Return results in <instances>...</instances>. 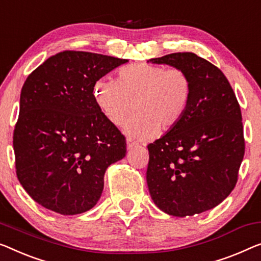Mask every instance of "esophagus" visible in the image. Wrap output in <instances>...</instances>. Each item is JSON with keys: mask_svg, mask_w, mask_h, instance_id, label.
<instances>
[{"mask_svg": "<svg viewBox=\"0 0 261 261\" xmlns=\"http://www.w3.org/2000/svg\"><path fill=\"white\" fill-rule=\"evenodd\" d=\"M126 144H127V149H132V147H135V146L138 145V142L134 141V139H132V138H127L126 139Z\"/></svg>", "mask_w": 261, "mask_h": 261, "instance_id": "esophagus-1", "label": "esophagus"}]
</instances>
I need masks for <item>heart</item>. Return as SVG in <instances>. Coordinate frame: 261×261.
<instances>
[{"label": "heart", "instance_id": "obj_1", "mask_svg": "<svg viewBox=\"0 0 261 261\" xmlns=\"http://www.w3.org/2000/svg\"><path fill=\"white\" fill-rule=\"evenodd\" d=\"M191 81L184 70L161 65L134 64L118 72V81L99 79L93 87L97 106L115 125H122L132 111L137 115L125 124V132L146 139L180 122L191 99Z\"/></svg>", "mask_w": 261, "mask_h": 261}]
</instances>
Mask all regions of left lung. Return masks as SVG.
<instances>
[{
  "label": "left lung",
  "instance_id": "8db88e82",
  "mask_svg": "<svg viewBox=\"0 0 261 261\" xmlns=\"http://www.w3.org/2000/svg\"><path fill=\"white\" fill-rule=\"evenodd\" d=\"M184 70L191 99L180 122L147 145L153 203L174 217L199 215L234 189L245 153L242 111L221 70L193 53L147 61Z\"/></svg>",
  "mask_w": 261,
  "mask_h": 261
}]
</instances>
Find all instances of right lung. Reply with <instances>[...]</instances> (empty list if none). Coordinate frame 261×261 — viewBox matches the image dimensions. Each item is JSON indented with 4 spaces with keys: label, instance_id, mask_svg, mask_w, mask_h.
<instances>
[{
    "label": "right lung",
    "instance_id": "obj_1",
    "mask_svg": "<svg viewBox=\"0 0 261 261\" xmlns=\"http://www.w3.org/2000/svg\"><path fill=\"white\" fill-rule=\"evenodd\" d=\"M127 60L85 51L49 57L28 76L14 130L16 174L27 193L64 216L97 204L104 174L126 142L97 106L93 87Z\"/></svg>",
    "mask_w": 261,
    "mask_h": 261
}]
</instances>
